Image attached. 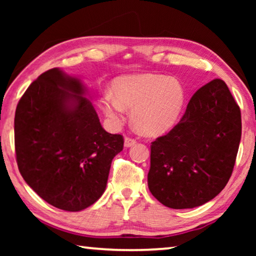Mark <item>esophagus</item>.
Segmentation results:
<instances>
[{
  "label": "esophagus",
  "instance_id": "34e87169",
  "mask_svg": "<svg viewBox=\"0 0 256 256\" xmlns=\"http://www.w3.org/2000/svg\"><path fill=\"white\" fill-rule=\"evenodd\" d=\"M136 144V138H130V136H126V138H124V146H126V148H130V146H133Z\"/></svg>",
  "mask_w": 256,
  "mask_h": 256
}]
</instances>
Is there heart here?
Returning a JSON list of instances; mask_svg holds the SVG:
<instances>
[{"mask_svg": "<svg viewBox=\"0 0 256 256\" xmlns=\"http://www.w3.org/2000/svg\"><path fill=\"white\" fill-rule=\"evenodd\" d=\"M110 94L100 99V110L114 125L126 118L132 110L134 126L144 134L156 136L174 126L185 104V90L175 78L154 73H136L116 78Z\"/></svg>", "mask_w": 256, "mask_h": 256, "instance_id": "b5f03b06", "label": "heart"}]
</instances>
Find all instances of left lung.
I'll use <instances>...</instances> for the list:
<instances>
[{"instance_id": "8db88e82", "label": "left lung", "mask_w": 256, "mask_h": 256, "mask_svg": "<svg viewBox=\"0 0 256 256\" xmlns=\"http://www.w3.org/2000/svg\"><path fill=\"white\" fill-rule=\"evenodd\" d=\"M240 136V107L222 80L210 81L193 94L180 123L151 144L150 192L172 209L209 202L230 178Z\"/></svg>"}]
</instances>
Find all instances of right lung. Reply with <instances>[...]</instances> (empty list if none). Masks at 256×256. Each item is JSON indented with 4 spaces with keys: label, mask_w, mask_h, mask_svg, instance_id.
I'll use <instances>...</instances> for the list:
<instances>
[{
    "label": "right lung",
    "mask_w": 256,
    "mask_h": 256,
    "mask_svg": "<svg viewBox=\"0 0 256 256\" xmlns=\"http://www.w3.org/2000/svg\"><path fill=\"white\" fill-rule=\"evenodd\" d=\"M14 144L26 183L50 204L74 212L105 192L112 160L124 140L102 128L81 79L54 68L19 100Z\"/></svg>",
    "instance_id": "1"
}]
</instances>
